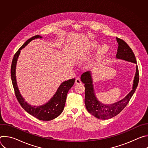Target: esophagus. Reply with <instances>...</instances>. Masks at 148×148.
<instances>
[{
  "mask_svg": "<svg viewBox=\"0 0 148 148\" xmlns=\"http://www.w3.org/2000/svg\"><path fill=\"white\" fill-rule=\"evenodd\" d=\"M75 83L76 84H81V81L80 80L79 78H76L75 81Z\"/></svg>",
  "mask_w": 148,
  "mask_h": 148,
  "instance_id": "34e87169",
  "label": "esophagus"
}]
</instances>
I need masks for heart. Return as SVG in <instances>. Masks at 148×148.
Returning <instances> with one entry per match:
<instances>
[{
  "instance_id": "b5f03b06",
  "label": "heart",
  "mask_w": 148,
  "mask_h": 148,
  "mask_svg": "<svg viewBox=\"0 0 148 148\" xmlns=\"http://www.w3.org/2000/svg\"><path fill=\"white\" fill-rule=\"evenodd\" d=\"M101 46L99 42L97 40H93L91 41L87 47V52L90 53L95 50H97ZM110 51V47L107 45H103L99 48L97 54V60L98 61L104 58Z\"/></svg>"
}]
</instances>
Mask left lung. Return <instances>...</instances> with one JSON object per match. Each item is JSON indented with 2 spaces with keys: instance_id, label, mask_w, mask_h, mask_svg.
I'll return each instance as SVG.
<instances>
[{
  "instance_id": "8db88e82",
  "label": "left lung",
  "mask_w": 148,
  "mask_h": 148,
  "mask_svg": "<svg viewBox=\"0 0 148 148\" xmlns=\"http://www.w3.org/2000/svg\"><path fill=\"white\" fill-rule=\"evenodd\" d=\"M118 43L116 59L125 60L136 64V60L132 49L125 41L116 38ZM81 80L85 84V105L87 111L97 118L108 119L115 116L119 114L127 105L131 97L136 91L139 82V71L136 65V72L133 80L132 90L122 99L112 103L106 104L102 103L97 98L93 84L92 73L90 71L83 73L81 76Z\"/></svg>"
}]
</instances>
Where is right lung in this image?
<instances>
[{"label":"right lung","instance_id":"add662e5","mask_svg":"<svg viewBox=\"0 0 148 148\" xmlns=\"http://www.w3.org/2000/svg\"><path fill=\"white\" fill-rule=\"evenodd\" d=\"M42 37L36 35L27 40L23 45L16 52L11 66V79L14 90L16 97L22 108L29 114L41 121H50L58 116L64 108L67 95L69 90L73 86L75 78H72L62 82L53 96L46 103L36 106L29 103L20 94L16 80V66L18 58L21 50L25 48L30 42L37 38H41Z\"/></svg>","mask_w":148,"mask_h":148}]
</instances>
